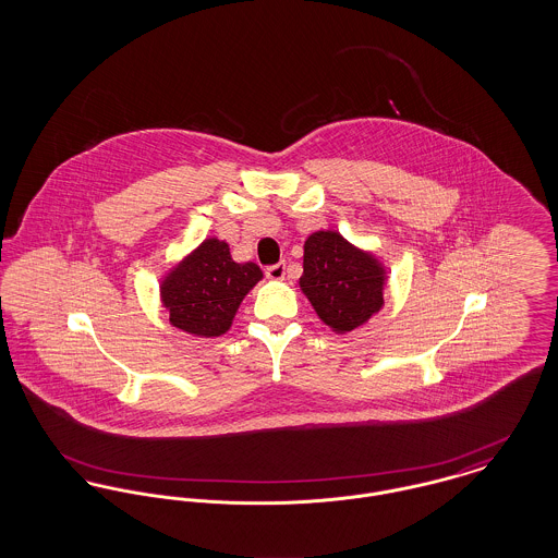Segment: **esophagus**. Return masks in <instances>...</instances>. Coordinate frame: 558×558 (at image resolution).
<instances>
[{"label": "esophagus", "instance_id": "esophagus-1", "mask_svg": "<svg viewBox=\"0 0 558 558\" xmlns=\"http://www.w3.org/2000/svg\"><path fill=\"white\" fill-rule=\"evenodd\" d=\"M287 274V264H274V266L266 267V276L269 280H282Z\"/></svg>", "mask_w": 558, "mask_h": 558}]
</instances>
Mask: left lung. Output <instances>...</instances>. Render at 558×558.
Listing matches in <instances>:
<instances>
[{
	"instance_id": "1",
	"label": "left lung",
	"mask_w": 558,
	"mask_h": 558,
	"mask_svg": "<svg viewBox=\"0 0 558 558\" xmlns=\"http://www.w3.org/2000/svg\"><path fill=\"white\" fill-rule=\"evenodd\" d=\"M301 291L337 332L362 326L383 307L385 269L337 232H314L303 246Z\"/></svg>"
}]
</instances>
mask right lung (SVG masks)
Wrapping results in <instances>:
<instances>
[{
	"label": "right lung",
	"mask_w": 558,
	"mask_h": 558,
	"mask_svg": "<svg viewBox=\"0 0 558 558\" xmlns=\"http://www.w3.org/2000/svg\"><path fill=\"white\" fill-rule=\"evenodd\" d=\"M264 278L257 264H236L223 240H205L160 287L169 322L196 337L223 335L240 301Z\"/></svg>",
	"instance_id": "add662e5"
}]
</instances>
